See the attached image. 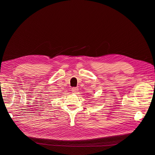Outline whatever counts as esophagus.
I'll use <instances>...</instances> for the list:
<instances>
[{"mask_svg": "<svg viewBox=\"0 0 155 155\" xmlns=\"http://www.w3.org/2000/svg\"><path fill=\"white\" fill-rule=\"evenodd\" d=\"M78 91V87H73L72 88V92L74 93V94H76Z\"/></svg>", "mask_w": 155, "mask_h": 155, "instance_id": "34e87169", "label": "esophagus"}]
</instances>
